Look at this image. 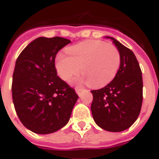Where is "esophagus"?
I'll return each mask as SVG.
<instances>
[{
    "instance_id": "1",
    "label": "esophagus",
    "mask_w": 159,
    "mask_h": 159,
    "mask_svg": "<svg viewBox=\"0 0 159 159\" xmlns=\"http://www.w3.org/2000/svg\"><path fill=\"white\" fill-rule=\"evenodd\" d=\"M83 90H84V89H82V88H80V87L75 88V92H76L78 95H80L81 92H82Z\"/></svg>"
}]
</instances>
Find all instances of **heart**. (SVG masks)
Returning a JSON list of instances; mask_svg holds the SVG:
<instances>
[{"label":"heart","mask_w":159,"mask_h":159,"mask_svg":"<svg viewBox=\"0 0 159 159\" xmlns=\"http://www.w3.org/2000/svg\"><path fill=\"white\" fill-rule=\"evenodd\" d=\"M69 56L59 54L56 58L57 74L69 81L81 73L92 87H102L115 78L121 63V56L114 44L98 40L80 42L67 48Z\"/></svg>","instance_id":"b5f03b06"}]
</instances>
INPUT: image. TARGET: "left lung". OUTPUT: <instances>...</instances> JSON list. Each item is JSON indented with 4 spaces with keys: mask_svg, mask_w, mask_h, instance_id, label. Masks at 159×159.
<instances>
[{
    "mask_svg": "<svg viewBox=\"0 0 159 159\" xmlns=\"http://www.w3.org/2000/svg\"><path fill=\"white\" fill-rule=\"evenodd\" d=\"M121 56V63L113 80L102 89L92 90L91 105L94 121L109 132H122L134 124L143 101L142 73L136 56L130 48L114 38Z\"/></svg>",
    "mask_w": 159,
    "mask_h": 159,
    "instance_id": "1",
    "label": "left lung"
}]
</instances>
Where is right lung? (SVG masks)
Returning <instances> with one entry per match:
<instances>
[{"label":"right lung","instance_id":"add662e5","mask_svg":"<svg viewBox=\"0 0 159 159\" xmlns=\"http://www.w3.org/2000/svg\"><path fill=\"white\" fill-rule=\"evenodd\" d=\"M66 38L39 37L31 42L15 63L12 98L22 124L38 134L54 132L67 124L79 96L57 75L55 57L70 44Z\"/></svg>","mask_w":159,"mask_h":159}]
</instances>
